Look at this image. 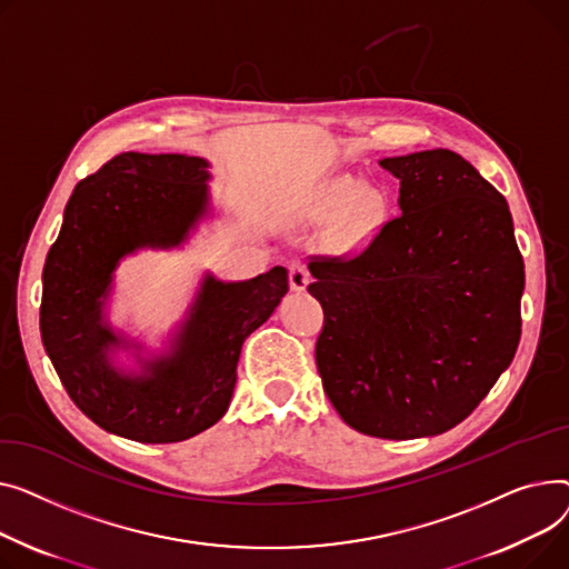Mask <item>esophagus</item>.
I'll list each match as a JSON object with an SVG mask.
<instances>
[{
	"mask_svg": "<svg viewBox=\"0 0 569 569\" xmlns=\"http://www.w3.org/2000/svg\"><path fill=\"white\" fill-rule=\"evenodd\" d=\"M289 284L293 291H303L310 284V271L306 269V263L300 261L289 263Z\"/></svg>",
	"mask_w": 569,
	"mask_h": 569,
	"instance_id": "34e87169",
	"label": "esophagus"
}]
</instances>
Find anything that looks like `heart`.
Masks as SVG:
<instances>
[{"label": "heart", "mask_w": 569, "mask_h": 569, "mask_svg": "<svg viewBox=\"0 0 569 569\" xmlns=\"http://www.w3.org/2000/svg\"><path fill=\"white\" fill-rule=\"evenodd\" d=\"M358 188V181L349 177L336 179L317 194L310 209L312 218L319 222L340 216L332 241L342 250L358 248L372 239L386 218V197L372 188Z\"/></svg>", "instance_id": "1"}]
</instances>
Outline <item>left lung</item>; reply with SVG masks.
<instances>
[{
    "mask_svg": "<svg viewBox=\"0 0 569 569\" xmlns=\"http://www.w3.org/2000/svg\"><path fill=\"white\" fill-rule=\"evenodd\" d=\"M399 209L356 254H312L317 370L367 437L418 439L469 418L521 338L523 259L506 197L450 149L381 160Z\"/></svg>",
    "mask_w": 569,
    "mask_h": 569,
    "instance_id": "8db88e82",
    "label": "left lung"
}]
</instances>
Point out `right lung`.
Returning <instances> with one entry per match:
<instances>
[{
    "mask_svg": "<svg viewBox=\"0 0 569 569\" xmlns=\"http://www.w3.org/2000/svg\"><path fill=\"white\" fill-rule=\"evenodd\" d=\"M207 162L119 153L82 179L43 269L41 338L76 407L140 443H177L216 425L237 383L243 340L289 291L282 266L246 282L207 278L177 351L130 379L108 362L119 345L100 321L117 261L136 248L179 246L207 209Z\"/></svg>",
    "mask_w": 569,
    "mask_h": 569,
    "instance_id": "add662e5",
    "label": "right lung"
}]
</instances>
